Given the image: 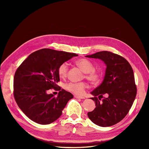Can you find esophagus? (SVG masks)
<instances>
[{
	"instance_id": "34e87169",
	"label": "esophagus",
	"mask_w": 149,
	"mask_h": 149,
	"mask_svg": "<svg viewBox=\"0 0 149 149\" xmlns=\"http://www.w3.org/2000/svg\"><path fill=\"white\" fill-rule=\"evenodd\" d=\"M75 98L76 99H84L85 97L83 96H77V95H74V96Z\"/></svg>"
}]
</instances>
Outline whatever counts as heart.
I'll return each mask as SVG.
<instances>
[{"instance_id":"1","label":"heart","mask_w":149,"mask_h":149,"mask_svg":"<svg viewBox=\"0 0 149 149\" xmlns=\"http://www.w3.org/2000/svg\"><path fill=\"white\" fill-rule=\"evenodd\" d=\"M75 64L85 73V78L92 84H100L102 78V73L101 71L94 70V65L93 63L86 58H79L75 61ZM68 72V65L66 63H63L60 65L58 73L60 78H65ZM65 88L68 91L76 94L81 95L84 90L88 88V84L86 82L69 83L65 86Z\"/></svg>"}]
</instances>
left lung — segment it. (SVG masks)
<instances>
[{
	"mask_svg": "<svg viewBox=\"0 0 149 149\" xmlns=\"http://www.w3.org/2000/svg\"><path fill=\"white\" fill-rule=\"evenodd\" d=\"M86 56L101 59L107 66L102 83L91 92L96 107L88 112V118L101 127L113 125L128 114L136 98L133 70L124 57L111 52L102 51ZM104 94L108 97L101 101Z\"/></svg>",
	"mask_w": 149,
	"mask_h": 149,
	"instance_id": "left-lung-1",
	"label": "left lung"
}]
</instances>
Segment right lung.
<instances>
[{
	"label": "right lung",
	"instance_id": "1",
	"mask_svg": "<svg viewBox=\"0 0 149 149\" xmlns=\"http://www.w3.org/2000/svg\"><path fill=\"white\" fill-rule=\"evenodd\" d=\"M77 56L76 53L43 48L30 54L18 67L13 78V96L30 119L45 125L61 116L73 96L57 87L56 83L60 81L58 70L60 65ZM50 88L60 91L57 97L46 93Z\"/></svg>",
	"mask_w": 149,
	"mask_h": 149
}]
</instances>
